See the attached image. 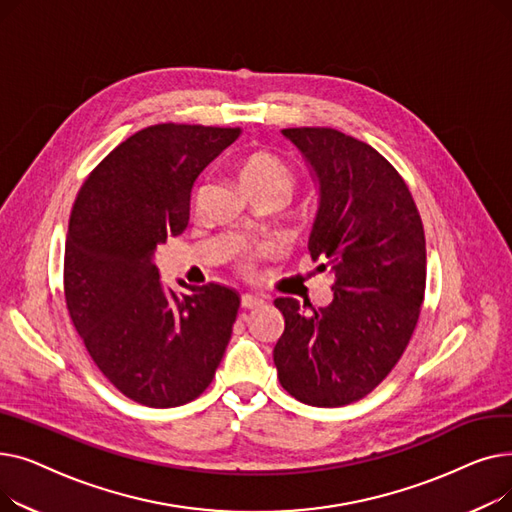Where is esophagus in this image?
<instances>
[{
    "mask_svg": "<svg viewBox=\"0 0 512 512\" xmlns=\"http://www.w3.org/2000/svg\"><path fill=\"white\" fill-rule=\"evenodd\" d=\"M240 305L245 307V309H257V307L263 305V299L257 297V294H242Z\"/></svg>",
    "mask_w": 512,
    "mask_h": 512,
    "instance_id": "1",
    "label": "esophagus"
}]
</instances>
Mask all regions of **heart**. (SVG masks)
I'll return each mask as SVG.
<instances>
[{"label":"heart","instance_id":"1","mask_svg":"<svg viewBox=\"0 0 512 512\" xmlns=\"http://www.w3.org/2000/svg\"><path fill=\"white\" fill-rule=\"evenodd\" d=\"M238 180L249 195L259 193H282L290 195L294 188V176L290 166L272 151L255 149L249 151L238 164ZM265 253L263 247H240L236 249V265L242 274L253 270L255 261Z\"/></svg>","mask_w":512,"mask_h":512}]
</instances>
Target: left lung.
<instances>
[{
	"label": "left lung",
	"mask_w": 512,
	"mask_h": 512,
	"mask_svg": "<svg viewBox=\"0 0 512 512\" xmlns=\"http://www.w3.org/2000/svg\"><path fill=\"white\" fill-rule=\"evenodd\" d=\"M319 180L309 238L334 299L307 311L274 305L284 332L274 346L282 388L311 407H344L378 388L405 353L425 297V232L407 182L371 145L328 126L284 128Z\"/></svg>",
	"instance_id": "obj_1"
}]
</instances>
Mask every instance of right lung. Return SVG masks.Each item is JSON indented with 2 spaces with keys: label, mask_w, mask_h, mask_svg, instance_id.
Instances as JSON below:
<instances>
[{
  "label": "right lung",
  "mask_w": 512,
  "mask_h": 512,
  "mask_svg": "<svg viewBox=\"0 0 512 512\" xmlns=\"http://www.w3.org/2000/svg\"><path fill=\"white\" fill-rule=\"evenodd\" d=\"M238 134V126H147L99 161L72 205L66 309L107 382L139 405L195 400L226 353L240 294L218 282L180 294L161 284L153 259L186 228L197 176Z\"/></svg>",
  "instance_id": "1"
}]
</instances>
